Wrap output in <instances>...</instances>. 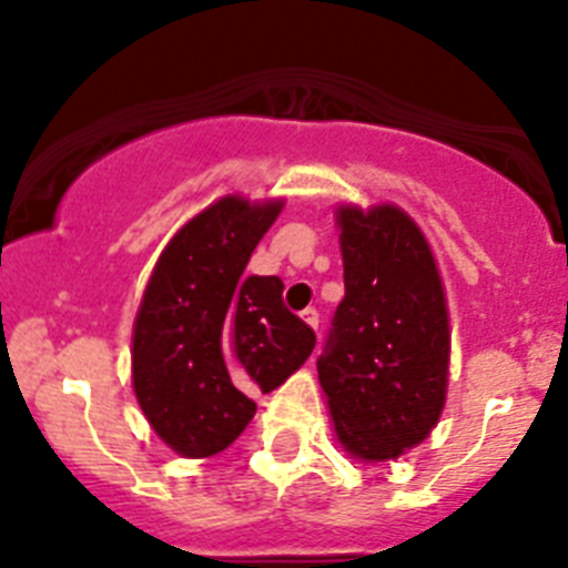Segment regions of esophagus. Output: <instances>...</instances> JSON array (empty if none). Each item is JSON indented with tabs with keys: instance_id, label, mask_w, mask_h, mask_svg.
<instances>
[{
	"instance_id": "34e87169",
	"label": "esophagus",
	"mask_w": 568,
	"mask_h": 568,
	"mask_svg": "<svg viewBox=\"0 0 568 568\" xmlns=\"http://www.w3.org/2000/svg\"><path fill=\"white\" fill-rule=\"evenodd\" d=\"M301 318L307 321V324H310V327H313V329H318L321 315H318V310H315V307H307V310H304V313H301Z\"/></svg>"
}]
</instances>
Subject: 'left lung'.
Returning <instances> with one entry per match:
<instances>
[{"label":"left lung","instance_id":"obj_1","mask_svg":"<svg viewBox=\"0 0 568 568\" xmlns=\"http://www.w3.org/2000/svg\"><path fill=\"white\" fill-rule=\"evenodd\" d=\"M344 301L318 381L338 444L375 464L418 446L438 424L449 378V313L418 224L395 204L335 213Z\"/></svg>","mask_w":568,"mask_h":568}]
</instances>
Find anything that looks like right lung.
I'll use <instances>...</instances> for the list:
<instances>
[{
  "mask_svg": "<svg viewBox=\"0 0 568 568\" xmlns=\"http://www.w3.org/2000/svg\"><path fill=\"white\" fill-rule=\"evenodd\" d=\"M284 202L224 195L155 261L133 324V389L155 435L184 458L222 453L310 358L315 333L284 307L278 275H244Z\"/></svg>",
  "mask_w": 568,
  "mask_h": 568,
  "instance_id": "obj_1",
  "label": "right lung"
}]
</instances>
